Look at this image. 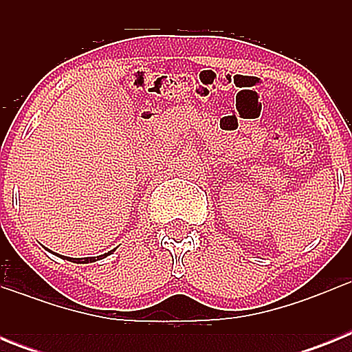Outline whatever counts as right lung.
<instances>
[{
  "label": "right lung",
  "mask_w": 352,
  "mask_h": 352,
  "mask_svg": "<svg viewBox=\"0 0 352 352\" xmlns=\"http://www.w3.org/2000/svg\"><path fill=\"white\" fill-rule=\"evenodd\" d=\"M111 252H107V254H104V256H98V257H70L72 263H77V264H86V263H95V261L98 259H104V257H107Z\"/></svg>",
  "instance_id": "right-lung-1"
}]
</instances>
